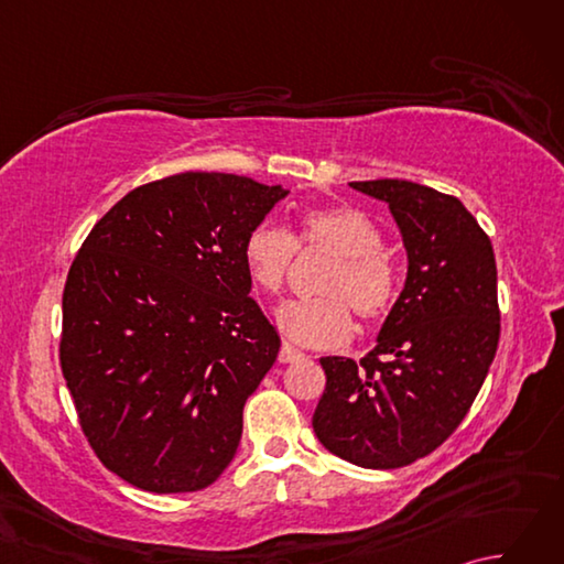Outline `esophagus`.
<instances>
[{
	"label": "esophagus",
	"mask_w": 564,
	"mask_h": 564,
	"mask_svg": "<svg viewBox=\"0 0 564 564\" xmlns=\"http://www.w3.org/2000/svg\"><path fill=\"white\" fill-rule=\"evenodd\" d=\"M297 358H303V351L293 349L291 344H283L281 346V351H279V361L281 364H293V361H297Z\"/></svg>",
	"instance_id": "obj_1"
}]
</instances>
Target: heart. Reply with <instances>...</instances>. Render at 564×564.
<instances>
[{"mask_svg": "<svg viewBox=\"0 0 564 564\" xmlns=\"http://www.w3.org/2000/svg\"><path fill=\"white\" fill-rule=\"evenodd\" d=\"M327 251L332 267L322 273L310 301H289L275 310V325L293 344L329 349L351 337L354 319L376 325L398 301V271L382 251V235L366 213L349 206H325L303 213L297 232L261 223L249 230L242 257L249 281L261 293L275 295L289 283L295 249Z\"/></svg>", "mask_w": 564, "mask_h": 564, "instance_id": "b5f03b06", "label": "heart"}]
</instances>
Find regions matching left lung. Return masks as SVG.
<instances>
[{
    "mask_svg": "<svg viewBox=\"0 0 564 564\" xmlns=\"http://www.w3.org/2000/svg\"><path fill=\"white\" fill-rule=\"evenodd\" d=\"M351 186L388 203L410 263L376 349L319 358L313 429L341 460L392 470L436 451L480 392L499 344L497 261L455 196L404 178Z\"/></svg>",
    "mask_w": 564,
    "mask_h": 564,
    "instance_id": "8db88e82",
    "label": "left lung"
}]
</instances>
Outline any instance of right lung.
<instances>
[{"instance_id": "obj_1", "label": "right lung", "mask_w": 564, "mask_h": 564, "mask_svg": "<svg viewBox=\"0 0 564 564\" xmlns=\"http://www.w3.org/2000/svg\"><path fill=\"white\" fill-rule=\"evenodd\" d=\"M285 196L237 174L166 176L118 200L72 261L59 366L89 446L128 485L198 492L235 458L281 349L242 247Z\"/></svg>"}]
</instances>
